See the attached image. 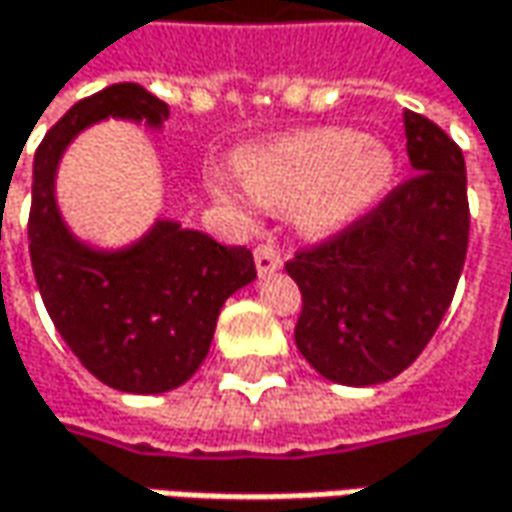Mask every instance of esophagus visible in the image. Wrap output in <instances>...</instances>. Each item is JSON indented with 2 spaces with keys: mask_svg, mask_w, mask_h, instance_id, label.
Masks as SVG:
<instances>
[{
  "mask_svg": "<svg viewBox=\"0 0 512 512\" xmlns=\"http://www.w3.org/2000/svg\"><path fill=\"white\" fill-rule=\"evenodd\" d=\"M281 252L275 249V246H269V243H257L255 249V266L260 275H269V272H275V269H281Z\"/></svg>",
  "mask_w": 512,
  "mask_h": 512,
  "instance_id": "obj_1",
  "label": "esophagus"
}]
</instances>
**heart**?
<instances>
[{"instance_id": "obj_1", "label": "heart", "mask_w": 512, "mask_h": 512, "mask_svg": "<svg viewBox=\"0 0 512 512\" xmlns=\"http://www.w3.org/2000/svg\"><path fill=\"white\" fill-rule=\"evenodd\" d=\"M243 181L260 208L299 209L310 237H331L375 210L393 190L395 158L354 128H313L240 158ZM216 193L228 196L216 181Z\"/></svg>"}]
</instances>
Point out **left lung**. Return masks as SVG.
<instances>
[{
    "label": "left lung",
    "mask_w": 512,
    "mask_h": 512,
    "mask_svg": "<svg viewBox=\"0 0 512 512\" xmlns=\"http://www.w3.org/2000/svg\"><path fill=\"white\" fill-rule=\"evenodd\" d=\"M404 134L416 175L287 263L302 290L296 346L334 384L372 387L401 375L431 343L463 272V152L437 122L413 111H404Z\"/></svg>",
    "instance_id": "8db88e82"
}]
</instances>
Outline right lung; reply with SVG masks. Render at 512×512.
I'll list each match as a JSON object with an SVG mask.
<instances>
[{
	"mask_svg": "<svg viewBox=\"0 0 512 512\" xmlns=\"http://www.w3.org/2000/svg\"><path fill=\"white\" fill-rule=\"evenodd\" d=\"M161 128L166 102L140 84H111L72 105L34 155L28 252L43 304L81 366L119 393H169L208 357L228 296L255 281L246 246L158 219L125 249L72 237L55 202V175L75 134L99 119Z\"/></svg>",
	"mask_w": 512,
	"mask_h": 512,
	"instance_id": "right-lung-1",
	"label": "right lung"
}]
</instances>
